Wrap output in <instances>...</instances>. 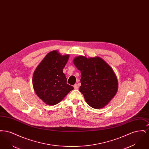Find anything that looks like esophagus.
Wrapping results in <instances>:
<instances>
[{
	"label": "esophagus",
	"mask_w": 149,
	"mask_h": 149,
	"mask_svg": "<svg viewBox=\"0 0 149 149\" xmlns=\"http://www.w3.org/2000/svg\"><path fill=\"white\" fill-rule=\"evenodd\" d=\"M74 88L75 89H78V84H75V85H74Z\"/></svg>",
	"instance_id": "esophagus-1"
}]
</instances>
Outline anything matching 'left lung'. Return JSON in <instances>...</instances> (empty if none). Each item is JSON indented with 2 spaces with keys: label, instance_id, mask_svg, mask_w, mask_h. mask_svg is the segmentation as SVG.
Masks as SVG:
<instances>
[{
  "label": "left lung",
  "instance_id": "1",
  "mask_svg": "<svg viewBox=\"0 0 149 149\" xmlns=\"http://www.w3.org/2000/svg\"><path fill=\"white\" fill-rule=\"evenodd\" d=\"M73 63L81 72L79 91L88 104L95 109L106 106L118 89L117 79L111 67L99 57L80 56Z\"/></svg>",
  "mask_w": 149,
  "mask_h": 149
}]
</instances>
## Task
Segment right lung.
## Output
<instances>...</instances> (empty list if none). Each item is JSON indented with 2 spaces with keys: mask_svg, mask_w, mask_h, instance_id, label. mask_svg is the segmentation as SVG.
<instances>
[{
  "mask_svg": "<svg viewBox=\"0 0 149 149\" xmlns=\"http://www.w3.org/2000/svg\"><path fill=\"white\" fill-rule=\"evenodd\" d=\"M69 55H61L57 51L49 52L37 67L32 83L37 96L47 105L58 103L74 89L67 84L63 69Z\"/></svg>",
  "mask_w": 149,
  "mask_h": 149,
  "instance_id": "1",
  "label": "right lung"
}]
</instances>
